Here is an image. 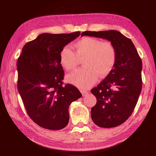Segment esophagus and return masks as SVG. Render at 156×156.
<instances>
[{
	"label": "esophagus",
	"instance_id": "34e87169",
	"mask_svg": "<svg viewBox=\"0 0 156 156\" xmlns=\"http://www.w3.org/2000/svg\"><path fill=\"white\" fill-rule=\"evenodd\" d=\"M81 93L83 96H86L89 92L87 90H81Z\"/></svg>",
	"mask_w": 156,
	"mask_h": 156
}]
</instances>
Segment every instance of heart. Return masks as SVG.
Instances as JSON below:
<instances>
[{"label": "heart", "mask_w": 156, "mask_h": 156, "mask_svg": "<svg viewBox=\"0 0 156 156\" xmlns=\"http://www.w3.org/2000/svg\"><path fill=\"white\" fill-rule=\"evenodd\" d=\"M75 52L64 47L59 54L61 66L67 71L75 69L78 58H82L83 66L66 76L69 83L87 89L94 85L100 76H105L111 71L116 61V50L109 41H102L93 37H83L73 44Z\"/></svg>", "instance_id": "heart-1"}]
</instances>
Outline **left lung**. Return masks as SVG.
<instances>
[{
    "label": "left lung",
    "mask_w": 156,
    "mask_h": 156,
    "mask_svg": "<svg viewBox=\"0 0 156 156\" xmlns=\"http://www.w3.org/2000/svg\"><path fill=\"white\" fill-rule=\"evenodd\" d=\"M83 35L108 40L116 50V61L106 78L91 90L97 103L91 109L94 123L113 128L125 122L133 112L142 86V62L131 39L118 31H86Z\"/></svg>",
    "instance_id": "obj_1"
}]
</instances>
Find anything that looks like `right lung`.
<instances>
[{
    "label": "right lung",
    "instance_id": "1",
    "mask_svg": "<svg viewBox=\"0 0 156 156\" xmlns=\"http://www.w3.org/2000/svg\"><path fill=\"white\" fill-rule=\"evenodd\" d=\"M80 35L40 34L24 45L18 59V92L28 116L44 128H64L69 122V105L81 97L75 86L62 85L59 60L61 49Z\"/></svg>",
    "mask_w": 156,
    "mask_h": 156
}]
</instances>
